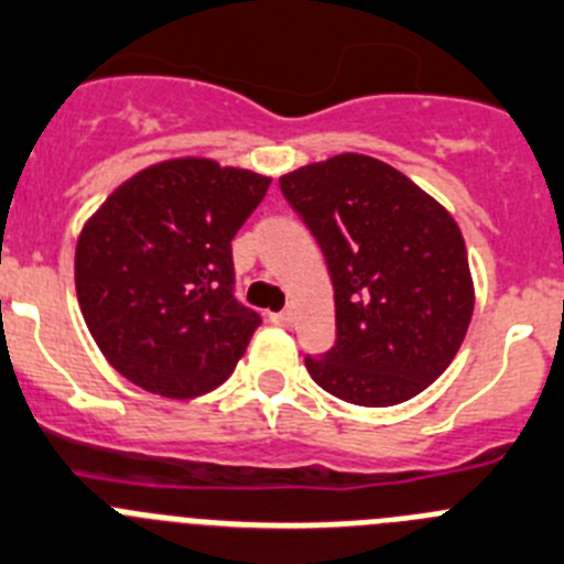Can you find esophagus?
Here are the masks:
<instances>
[{"instance_id":"34e87169","label":"esophagus","mask_w":564,"mask_h":564,"mask_svg":"<svg viewBox=\"0 0 564 564\" xmlns=\"http://www.w3.org/2000/svg\"><path fill=\"white\" fill-rule=\"evenodd\" d=\"M292 312H272L270 314V323H275V326H283V328H286V326H292Z\"/></svg>"}]
</instances>
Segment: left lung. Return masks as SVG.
Here are the masks:
<instances>
[{
  "label": "left lung",
  "instance_id": "1",
  "mask_svg": "<svg viewBox=\"0 0 564 564\" xmlns=\"http://www.w3.org/2000/svg\"><path fill=\"white\" fill-rule=\"evenodd\" d=\"M281 194L326 256L337 343L306 357L343 402L390 408L441 377L475 306L458 225L433 196L362 154L281 176Z\"/></svg>",
  "mask_w": 564,
  "mask_h": 564
}]
</instances>
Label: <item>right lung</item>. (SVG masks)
<instances>
[{
  "instance_id": "right-lung-1",
  "label": "right lung",
  "mask_w": 564,
  "mask_h": 564,
  "mask_svg": "<svg viewBox=\"0 0 564 564\" xmlns=\"http://www.w3.org/2000/svg\"><path fill=\"white\" fill-rule=\"evenodd\" d=\"M270 176L213 160L140 171L86 221L75 289L89 334L115 370L149 393L194 399L219 388L261 314L236 297L230 241Z\"/></svg>"
}]
</instances>
